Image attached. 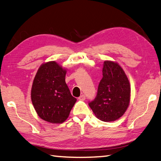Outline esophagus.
<instances>
[{"mask_svg":"<svg viewBox=\"0 0 161 161\" xmlns=\"http://www.w3.org/2000/svg\"><path fill=\"white\" fill-rule=\"evenodd\" d=\"M78 99L80 100H82V101H83V100H84L85 99H86V97H85L84 95H81V96H80V97H78Z\"/></svg>","mask_w":161,"mask_h":161,"instance_id":"obj_1","label":"esophagus"}]
</instances>
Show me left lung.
I'll use <instances>...</instances> for the list:
<instances>
[{"mask_svg": "<svg viewBox=\"0 0 161 161\" xmlns=\"http://www.w3.org/2000/svg\"><path fill=\"white\" fill-rule=\"evenodd\" d=\"M130 99V86L122 68L116 62L105 61L96 98L89 103L96 117L114 121L124 114Z\"/></svg>", "mask_w": 161, "mask_h": 161, "instance_id": "obj_1", "label": "left lung"}]
</instances>
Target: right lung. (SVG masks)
<instances>
[{
  "label": "right lung",
  "instance_id": "obj_1",
  "mask_svg": "<svg viewBox=\"0 0 161 161\" xmlns=\"http://www.w3.org/2000/svg\"><path fill=\"white\" fill-rule=\"evenodd\" d=\"M66 69L56 61L40 66L31 88V100L37 115L52 124L68 119L77 99L65 83Z\"/></svg>",
  "mask_w": 161,
  "mask_h": 161
}]
</instances>
